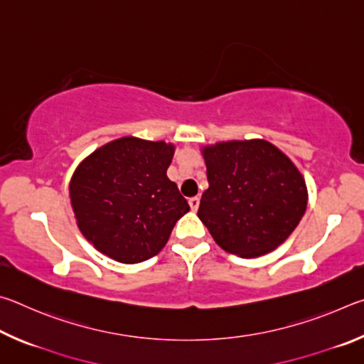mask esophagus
<instances>
[{"mask_svg": "<svg viewBox=\"0 0 364 364\" xmlns=\"http://www.w3.org/2000/svg\"><path fill=\"white\" fill-rule=\"evenodd\" d=\"M199 202H200V199L199 197H191L189 199V207H191V210L193 212H197V208H199Z\"/></svg>", "mask_w": 364, "mask_h": 364, "instance_id": "34e87169", "label": "esophagus"}]
</instances>
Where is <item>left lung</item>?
I'll return each instance as SVG.
<instances>
[{
	"mask_svg": "<svg viewBox=\"0 0 364 364\" xmlns=\"http://www.w3.org/2000/svg\"><path fill=\"white\" fill-rule=\"evenodd\" d=\"M208 189L197 217L221 249L242 258L268 254L291 236L306 210L304 176L264 139L202 147Z\"/></svg>",
	"mask_w": 364,
	"mask_h": 364,
	"instance_id": "8db88e82",
	"label": "left lung"
}]
</instances>
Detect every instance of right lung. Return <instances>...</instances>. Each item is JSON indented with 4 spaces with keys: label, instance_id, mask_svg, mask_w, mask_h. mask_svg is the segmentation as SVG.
<instances>
[{
    "label": "right lung",
    "instance_id": "add662e5",
    "mask_svg": "<svg viewBox=\"0 0 364 364\" xmlns=\"http://www.w3.org/2000/svg\"><path fill=\"white\" fill-rule=\"evenodd\" d=\"M175 144L125 136L97 147L70 180L77 226L96 250L120 263L157 255L188 200L168 180Z\"/></svg>",
    "mask_w": 364,
    "mask_h": 364
}]
</instances>
